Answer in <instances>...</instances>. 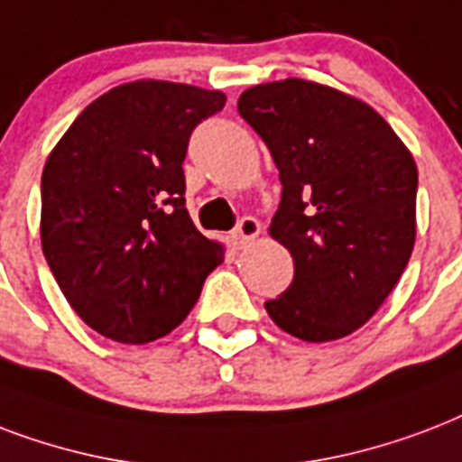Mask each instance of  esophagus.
Instances as JSON below:
<instances>
[{"instance_id": "34e87169", "label": "esophagus", "mask_w": 462, "mask_h": 462, "mask_svg": "<svg viewBox=\"0 0 462 462\" xmlns=\"http://www.w3.org/2000/svg\"><path fill=\"white\" fill-rule=\"evenodd\" d=\"M257 234H260V221L253 219V217H243V219H238V224H236L231 238H234V243L238 248H243L245 243L257 238Z\"/></svg>"}]
</instances>
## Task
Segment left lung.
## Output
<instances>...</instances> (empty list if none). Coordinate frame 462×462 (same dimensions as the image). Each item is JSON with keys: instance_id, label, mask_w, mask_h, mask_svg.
<instances>
[{"instance_id": "8db88e82", "label": "left lung", "mask_w": 462, "mask_h": 462, "mask_svg": "<svg viewBox=\"0 0 462 462\" xmlns=\"http://www.w3.org/2000/svg\"><path fill=\"white\" fill-rule=\"evenodd\" d=\"M238 113L280 171L270 236L294 257V280L264 310L303 342L346 337L381 309L412 255V153L371 106L303 79L253 86Z\"/></svg>"}]
</instances>
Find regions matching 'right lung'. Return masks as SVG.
I'll list each match as a JSON object with an SVG mask.
<instances>
[{"instance_id": "obj_1", "label": "right lung", "mask_w": 462, "mask_h": 462, "mask_svg": "<svg viewBox=\"0 0 462 462\" xmlns=\"http://www.w3.org/2000/svg\"><path fill=\"white\" fill-rule=\"evenodd\" d=\"M221 91L132 81L64 132L41 180L42 253L64 299L103 337L144 345L178 328L224 248L185 209L192 130Z\"/></svg>"}]
</instances>
